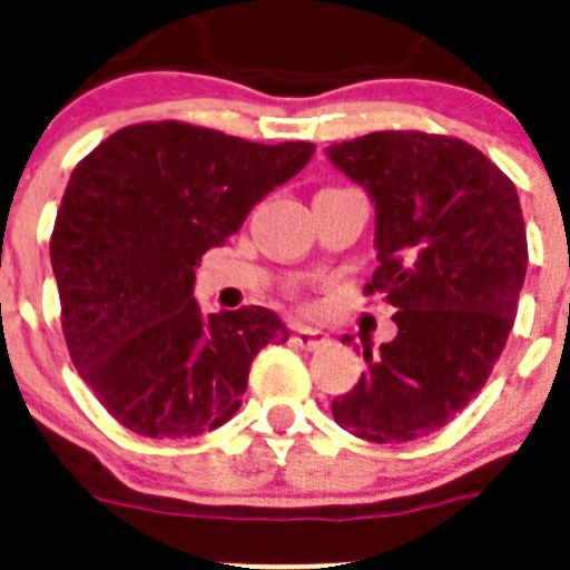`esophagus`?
<instances>
[{"mask_svg":"<svg viewBox=\"0 0 570 570\" xmlns=\"http://www.w3.org/2000/svg\"><path fill=\"white\" fill-rule=\"evenodd\" d=\"M292 342L303 350H320L327 344V336L322 331H314V327H297V331L292 333Z\"/></svg>","mask_w":570,"mask_h":570,"instance_id":"1","label":"esophagus"}]
</instances>
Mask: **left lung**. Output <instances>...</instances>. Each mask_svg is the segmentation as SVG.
<instances>
[{"instance_id": "8db88e82", "label": "left lung", "mask_w": 570, "mask_h": 570, "mask_svg": "<svg viewBox=\"0 0 570 570\" xmlns=\"http://www.w3.org/2000/svg\"><path fill=\"white\" fill-rule=\"evenodd\" d=\"M327 157L375 200L381 264L364 292L396 308V336L364 344L366 372L333 419L372 444L422 439L474 400L513 331L530 258L519 193L446 135L372 131Z\"/></svg>"}]
</instances>
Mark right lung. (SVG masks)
I'll return each instance as SVG.
<instances>
[{
	"mask_svg": "<svg viewBox=\"0 0 570 570\" xmlns=\"http://www.w3.org/2000/svg\"><path fill=\"white\" fill-rule=\"evenodd\" d=\"M312 154L303 140L262 146L157 120L124 126L73 168L49 243L62 336L126 430L193 439L220 428L258 350L289 338L262 306L204 317L193 284L200 256Z\"/></svg>",
	"mask_w": 570,
	"mask_h": 570,
	"instance_id": "obj_1",
	"label": "right lung"
}]
</instances>
